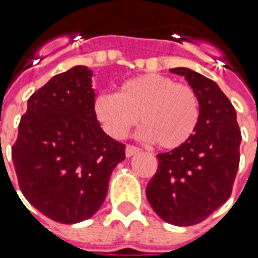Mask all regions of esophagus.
I'll return each instance as SVG.
<instances>
[{"instance_id":"esophagus-1","label":"esophagus","mask_w":258,"mask_h":258,"mask_svg":"<svg viewBox=\"0 0 258 258\" xmlns=\"http://www.w3.org/2000/svg\"><path fill=\"white\" fill-rule=\"evenodd\" d=\"M140 151H141V149L138 148V146L127 145V146H125V156H127V157L134 156V155H137V153H138Z\"/></svg>"}]
</instances>
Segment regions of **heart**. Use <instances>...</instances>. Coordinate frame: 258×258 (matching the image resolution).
Wrapping results in <instances>:
<instances>
[{"label":"heart","instance_id":"b5f03b06","mask_svg":"<svg viewBox=\"0 0 258 258\" xmlns=\"http://www.w3.org/2000/svg\"><path fill=\"white\" fill-rule=\"evenodd\" d=\"M95 114L114 138H123L140 118L145 140L174 149L184 145L198 127L199 98L190 85L148 73L125 80L117 94L98 96Z\"/></svg>","mask_w":258,"mask_h":258}]
</instances>
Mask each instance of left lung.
Here are the masks:
<instances>
[{"instance_id":"8db88e82","label":"left lung","mask_w":258,"mask_h":258,"mask_svg":"<svg viewBox=\"0 0 258 258\" xmlns=\"http://www.w3.org/2000/svg\"><path fill=\"white\" fill-rule=\"evenodd\" d=\"M184 76L199 98L195 134L184 145L159 153V166L146 186V198L168 224H199L232 194L242 141L236 112L220 87L186 68L171 69Z\"/></svg>"}]
</instances>
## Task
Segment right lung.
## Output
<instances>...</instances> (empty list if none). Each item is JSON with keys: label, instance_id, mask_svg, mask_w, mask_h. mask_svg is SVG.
I'll return each mask as SVG.
<instances>
[{"label": "right lung", "instance_id": "right-lung-1", "mask_svg": "<svg viewBox=\"0 0 258 258\" xmlns=\"http://www.w3.org/2000/svg\"><path fill=\"white\" fill-rule=\"evenodd\" d=\"M125 145L96 120L92 70L56 74L27 101L12 160L22 194L53 221L76 224L99 210Z\"/></svg>", "mask_w": 258, "mask_h": 258}]
</instances>
